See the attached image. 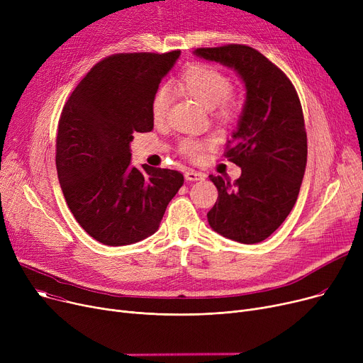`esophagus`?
Listing matches in <instances>:
<instances>
[{
    "label": "esophagus",
    "mask_w": 363,
    "mask_h": 363,
    "mask_svg": "<svg viewBox=\"0 0 363 363\" xmlns=\"http://www.w3.org/2000/svg\"><path fill=\"white\" fill-rule=\"evenodd\" d=\"M204 178H206V175L201 174V172H197V170H193V169L185 170V179L186 181H203Z\"/></svg>",
    "instance_id": "34e87169"
}]
</instances>
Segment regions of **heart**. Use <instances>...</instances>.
<instances>
[{
    "instance_id": "1",
    "label": "heart",
    "mask_w": 363,
    "mask_h": 363,
    "mask_svg": "<svg viewBox=\"0 0 363 363\" xmlns=\"http://www.w3.org/2000/svg\"><path fill=\"white\" fill-rule=\"evenodd\" d=\"M178 86L193 99L200 101L204 107L212 108L213 116L223 123L235 122L242 113V101L234 95L233 79L220 69L206 65L194 63L188 66L178 78ZM172 104V91L167 85H162L152 95L151 114L155 122L160 123L166 119ZM212 140H200L186 137L179 143V151L191 160H199L203 151L212 147Z\"/></svg>"
}]
</instances>
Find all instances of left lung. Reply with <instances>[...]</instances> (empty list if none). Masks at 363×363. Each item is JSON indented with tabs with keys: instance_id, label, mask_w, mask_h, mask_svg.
<instances>
[{
	"instance_id": "left-lung-1",
	"label": "left lung",
	"mask_w": 363,
	"mask_h": 363,
	"mask_svg": "<svg viewBox=\"0 0 363 363\" xmlns=\"http://www.w3.org/2000/svg\"><path fill=\"white\" fill-rule=\"evenodd\" d=\"M238 72L247 100L223 157L241 177H213L218 200L207 220L230 240L255 244L268 238L296 204L308 162V137L297 91L278 66L257 50L228 44L194 51Z\"/></svg>"
}]
</instances>
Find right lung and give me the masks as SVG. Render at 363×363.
I'll return each instance as SVG.
<instances>
[{"label": "right lung", "instance_id": "right-lung-1", "mask_svg": "<svg viewBox=\"0 0 363 363\" xmlns=\"http://www.w3.org/2000/svg\"><path fill=\"white\" fill-rule=\"evenodd\" d=\"M181 51L121 52L95 65L67 99L55 140V167L74 219L106 245L159 230L184 184L178 170L130 166L129 143L155 125L151 100Z\"/></svg>", "mask_w": 363, "mask_h": 363}]
</instances>
